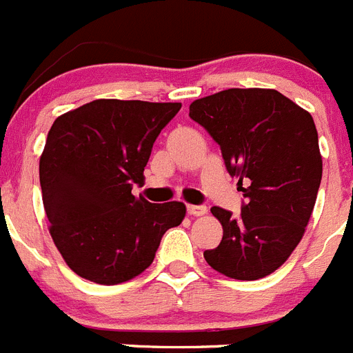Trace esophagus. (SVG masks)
Listing matches in <instances>:
<instances>
[{"label": "esophagus", "mask_w": 353, "mask_h": 353, "mask_svg": "<svg viewBox=\"0 0 353 353\" xmlns=\"http://www.w3.org/2000/svg\"><path fill=\"white\" fill-rule=\"evenodd\" d=\"M187 214L199 217V215L207 214V207H201V205H187Z\"/></svg>", "instance_id": "1"}]
</instances>
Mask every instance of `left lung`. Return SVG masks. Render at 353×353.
<instances>
[{"mask_svg": "<svg viewBox=\"0 0 353 353\" xmlns=\"http://www.w3.org/2000/svg\"><path fill=\"white\" fill-rule=\"evenodd\" d=\"M189 117L221 146L245 203L239 217L212 207L223 240L203 252L212 269L240 281L277 270L297 248L322 182L313 117L277 90L230 88L189 105Z\"/></svg>", "mask_w": 353, "mask_h": 353, "instance_id": "obj_1", "label": "left lung"}]
</instances>
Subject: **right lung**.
Returning <instances> with one entry per match:
<instances>
[{
    "label": "right lung",
    "mask_w": 353,
    "mask_h": 353,
    "mask_svg": "<svg viewBox=\"0 0 353 353\" xmlns=\"http://www.w3.org/2000/svg\"><path fill=\"white\" fill-rule=\"evenodd\" d=\"M180 102L99 99L54 120L40 157L49 233L77 276L118 285L139 276L162 235L185 217L180 201L132 194Z\"/></svg>",
    "instance_id": "obj_1"
}]
</instances>
